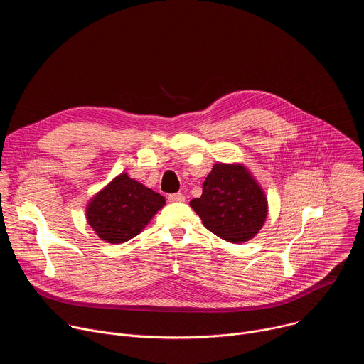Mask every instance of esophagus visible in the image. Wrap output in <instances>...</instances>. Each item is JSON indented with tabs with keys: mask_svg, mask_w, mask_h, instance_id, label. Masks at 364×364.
Here are the masks:
<instances>
[{
	"mask_svg": "<svg viewBox=\"0 0 364 364\" xmlns=\"http://www.w3.org/2000/svg\"><path fill=\"white\" fill-rule=\"evenodd\" d=\"M168 201H171V203H183L184 200H186V197H184V194H181V193H173V194H168Z\"/></svg>",
	"mask_w": 364,
	"mask_h": 364,
	"instance_id": "obj_1",
	"label": "esophagus"
}]
</instances>
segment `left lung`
<instances>
[{
  "label": "left lung",
  "mask_w": 364,
  "mask_h": 364,
  "mask_svg": "<svg viewBox=\"0 0 364 364\" xmlns=\"http://www.w3.org/2000/svg\"><path fill=\"white\" fill-rule=\"evenodd\" d=\"M190 205L207 230L232 243L252 239L268 213L262 188L239 164H215L203 183V194Z\"/></svg>",
  "instance_id": "left-lung-1"
}]
</instances>
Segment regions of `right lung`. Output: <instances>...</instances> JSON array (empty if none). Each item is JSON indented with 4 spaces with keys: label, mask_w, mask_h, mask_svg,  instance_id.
Instances as JSON below:
<instances>
[{
    "label": "right lung",
    "mask_w": 364,
    "mask_h": 364,
    "mask_svg": "<svg viewBox=\"0 0 364 364\" xmlns=\"http://www.w3.org/2000/svg\"><path fill=\"white\" fill-rule=\"evenodd\" d=\"M164 204L161 194L121 174L93 197L86 216L102 240L122 243L136 236Z\"/></svg>",
    "instance_id": "obj_1"
}]
</instances>
